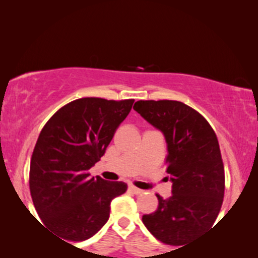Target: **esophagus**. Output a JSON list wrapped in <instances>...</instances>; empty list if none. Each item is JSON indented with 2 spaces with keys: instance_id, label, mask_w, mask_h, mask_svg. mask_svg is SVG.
I'll list each match as a JSON object with an SVG mask.
<instances>
[{
  "instance_id": "obj_1",
  "label": "esophagus",
  "mask_w": 258,
  "mask_h": 258,
  "mask_svg": "<svg viewBox=\"0 0 258 258\" xmlns=\"http://www.w3.org/2000/svg\"><path fill=\"white\" fill-rule=\"evenodd\" d=\"M129 190H130V191H133L134 194H136V195H139V194H142L143 192L142 189L136 188L135 185H129Z\"/></svg>"
}]
</instances>
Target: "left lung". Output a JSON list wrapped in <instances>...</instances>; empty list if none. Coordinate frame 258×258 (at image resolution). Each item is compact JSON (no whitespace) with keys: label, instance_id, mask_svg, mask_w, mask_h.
Here are the masks:
<instances>
[{"label":"left lung","instance_id":"left-lung-1","mask_svg":"<svg viewBox=\"0 0 258 258\" xmlns=\"http://www.w3.org/2000/svg\"><path fill=\"white\" fill-rule=\"evenodd\" d=\"M134 109L164 134L172 194L142 221L158 241L183 245L216 221L225 177L220 144L209 122L189 105L171 100L137 101Z\"/></svg>","mask_w":258,"mask_h":258}]
</instances>
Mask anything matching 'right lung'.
Masks as SVG:
<instances>
[{
	"label": "right lung",
	"instance_id": "1",
	"mask_svg": "<svg viewBox=\"0 0 258 258\" xmlns=\"http://www.w3.org/2000/svg\"><path fill=\"white\" fill-rule=\"evenodd\" d=\"M134 101L79 98L42 128L30 160V195L45 227L61 238L80 242L94 236L107 223L111 201L128 189L124 182L91 177L89 169L104 155Z\"/></svg>",
	"mask_w": 258,
	"mask_h": 258
}]
</instances>
